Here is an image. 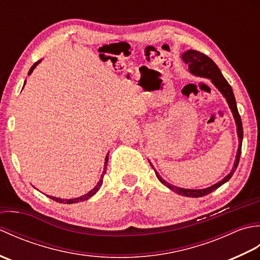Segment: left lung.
<instances>
[{
    "label": "left lung",
    "instance_id": "1",
    "mask_svg": "<svg viewBox=\"0 0 260 260\" xmlns=\"http://www.w3.org/2000/svg\"><path fill=\"white\" fill-rule=\"evenodd\" d=\"M181 59L183 60L185 63L189 64V71L190 74H192L193 76L197 77H201V78H208L211 80L212 84L214 85V87L221 92V95L225 98L227 101L229 108L233 113V116L235 118V123L237 126V135H238V150H237V154H236V159L234 162V167L231 169L230 172L224 176V178L217 182V183L204 187V189H184V187H179L175 186L173 184L169 183V182L165 181L161 175L158 174L157 171L154 169L153 164L150 162L151 167L153 168L154 172H155L157 179L159 180L161 183H163L165 186H168L170 190H172L173 192L178 193L180 196L183 197H189V198H200V197H204L211 193L212 191L217 190L219 186H221L222 184H224L225 182H228L230 180L231 176L235 173V171L238 167L239 164V158H240V154H241V145H242V137H244V131H242V123H241V118L240 115L238 113V108H237V103H236V98L234 95L233 88L228 84V81L224 79V77L222 76L221 71L218 68V66L215 64L211 59H210L206 54L202 52H199L197 50H187L185 52H183L181 54Z\"/></svg>",
    "mask_w": 260,
    "mask_h": 260
}]
</instances>
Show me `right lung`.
<instances>
[{
  "mask_svg": "<svg viewBox=\"0 0 260 260\" xmlns=\"http://www.w3.org/2000/svg\"><path fill=\"white\" fill-rule=\"evenodd\" d=\"M41 62V60H39V61H37L35 64L32 66V67L30 68V70H29V73H27V76H30L31 74H32V71L35 70V68L37 67V66ZM25 82H26V80L24 81V85H25ZM24 87V86H23ZM107 162H108V154L106 155V157H105V164H104V170H103V173H102V175H101V179H99V181H98V183L96 184V186L93 187L92 190H90L89 192L88 193H86V194H84V196H81V197H79V198H74V199H61V198H56V197H51V196H48L49 198L50 199H52L53 201H57V202H59V203H67V204H71V203H77V202H79V201H86V200H88V199H90L93 194H96V193L99 191V189H101V186L103 185V179H104V175H105V173H106V169H107Z\"/></svg>",
  "mask_w": 260,
  "mask_h": 260,
  "instance_id": "1",
  "label": "right lung"
}]
</instances>
